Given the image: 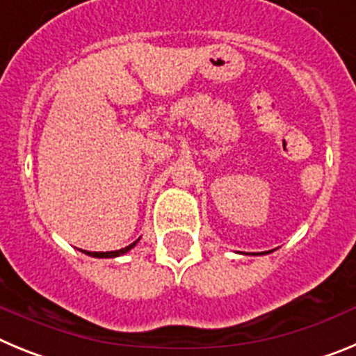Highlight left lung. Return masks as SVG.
I'll return each mask as SVG.
<instances>
[{
	"instance_id": "8db88e82",
	"label": "left lung",
	"mask_w": 356,
	"mask_h": 356,
	"mask_svg": "<svg viewBox=\"0 0 356 356\" xmlns=\"http://www.w3.org/2000/svg\"><path fill=\"white\" fill-rule=\"evenodd\" d=\"M266 253H269V251H266ZM257 254H259V253H257ZM264 254V253H262Z\"/></svg>"
}]
</instances>
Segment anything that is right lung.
I'll return each mask as SVG.
<instances>
[{
	"mask_svg": "<svg viewBox=\"0 0 356 356\" xmlns=\"http://www.w3.org/2000/svg\"><path fill=\"white\" fill-rule=\"evenodd\" d=\"M137 242L139 241H135L134 244H130V246H127V248H122V250H119V251H105V253H103V251H87V254H90V257H96V259H114V257H119V254L128 253V251H130L131 248L137 244Z\"/></svg>",
	"mask_w": 356,
	"mask_h": 356,
	"instance_id": "1",
	"label": "right lung"
}]
</instances>
